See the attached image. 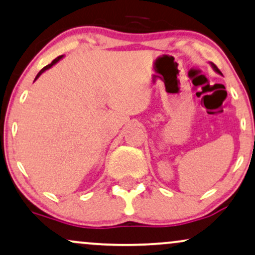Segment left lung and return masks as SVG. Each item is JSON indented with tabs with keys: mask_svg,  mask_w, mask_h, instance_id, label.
I'll list each match as a JSON object with an SVG mask.
<instances>
[{
	"mask_svg": "<svg viewBox=\"0 0 255 255\" xmlns=\"http://www.w3.org/2000/svg\"><path fill=\"white\" fill-rule=\"evenodd\" d=\"M210 65H211V67H213V69H214V71L217 72V73H220V75H222V73H221L220 70L217 69V66L215 65V64H214V63H210Z\"/></svg>",
	"mask_w": 255,
	"mask_h": 255,
	"instance_id": "obj_1",
	"label": "left lung"
}]
</instances>
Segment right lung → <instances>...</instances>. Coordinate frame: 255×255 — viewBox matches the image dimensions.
<instances>
[{
    "label": "right lung",
    "mask_w": 255,
    "mask_h": 255,
    "mask_svg": "<svg viewBox=\"0 0 255 255\" xmlns=\"http://www.w3.org/2000/svg\"><path fill=\"white\" fill-rule=\"evenodd\" d=\"M61 58H63V56H60V57H58V58H56V59H54L53 61H52V63H51V64H48V65H46V66L44 67V69H41V70H40V71H39V73H38V75H36V77H35V79H34V81H36V79H38V78L40 77V76H41V75H42V73H44V72L46 71V70L51 69V67H52V66H53V65H54V64H57V63H58V61H59V60L61 59Z\"/></svg>",
    "instance_id": "add662e5"
}]
</instances>
